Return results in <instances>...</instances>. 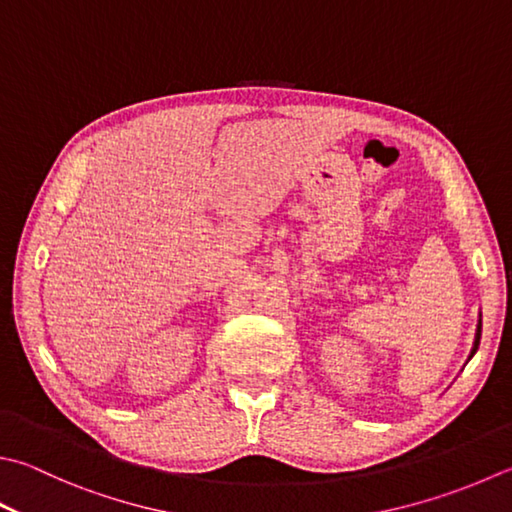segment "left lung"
<instances>
[{"instance_id":"8db88e82","label":"left lung","mask_w":512,"mask_h":512,"mask_svg":"<svg viewBox=\"0 0 512 512\" xmlns=\"http://www.w3.org/2000/svg\"><path fill=\"white\" fill-rule=\"evenodd\" d=\"M479 339H481V312H479V321H477V330H475V341H472V350H470V354H468V361L472 359V356H475L477 347H479ZM468 361H466V363H468Z\"/></svg>"}]
</instances>
